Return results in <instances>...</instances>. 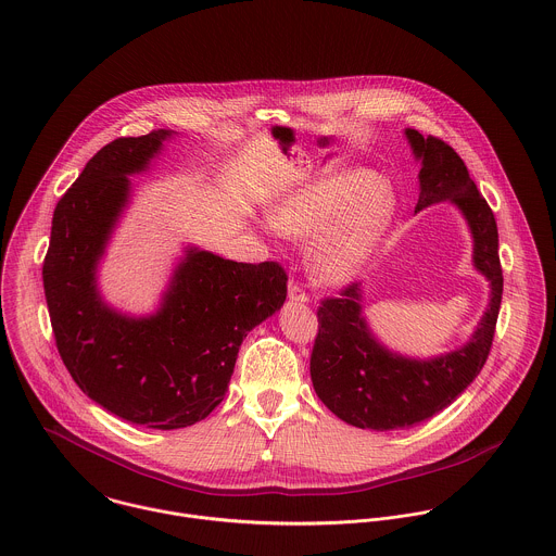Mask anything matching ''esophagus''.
I'll return each mask as SVG.
<instances>
[{
	"instance_id": "1",
	"label": "esophagus",
	"mask_w": 556,
	"mask_h": 556,
	"mask_svg": "<svg viewBox=\"0 0 556 556\" xmlns=\"http://www.w3.org/2000/svg\"><path fill=\"white\" fill-rule=\"evenodd\" d=\"M289 300L306 304V302H308V293H306V291H304L295 280H291V282H289Z\"/></svg>"
}]
</instances>
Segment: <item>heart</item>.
Here are the masks:
<instances>
[{"mask_svg": "<svg viewBox=\"0 0 556 556\" xmlns=\"http://www.w3.org/2000/svg\"><path fill=\"white\" fill-rule=\"evenodd\" d=\"M394 214L392 190L366 168L323 173L267 207V220L280 236L311 239L306 263L323 285L349 282L370 258Z\"/></svg>", "mask_w": 556, "mask_h": 556, "instance_id": "b5f03b06", "label": "heart"}]
</instances>
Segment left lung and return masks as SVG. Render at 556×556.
Segmentation results:
<instances>
[{"label": "left lung", "mask_w": 556, "mask_h": 556, "mask_svg": "<svg viewBox=\"0 0 556 556\" xmlns=\"http://www.w3.org/2000/svg\"><path fill=\"white\" fill-rule=\"evenodd\" d=\"M404 137L421 164L415 214L443 201L463 214L473 239V267L490 285V302L463 346L426 359L392 351L375 336L364 317L362 282L320 304L311 357L315 392L342 421L381 432L430 419L473 383L490 353L503 295L496 220L465 162L441 139L413 128Z\"/></svg>", "instance_id": "obj_1"}]
</instances>
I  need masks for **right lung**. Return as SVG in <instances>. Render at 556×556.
<instances>
[{"mask_svg":"<svg viewBox=\"0 0 556 556\" xmlns=\"http://www.w3.org/2000/svg\"><path fill=\"white\" fill-rule=\"evenodd\" d=\"M175 132L115 139L83 168L53 212L42 265L58 351L83 394L146 428L205 419L227 394L250 329L287 300L278 263L223 258L186 245L159 306L130 315L111 306L98 271L132 199L130 175L150 168Z\"/></svg>","mask_w":556,"mask_h":556,"instance_id":"1","label":"right lung"}]
</instances>
